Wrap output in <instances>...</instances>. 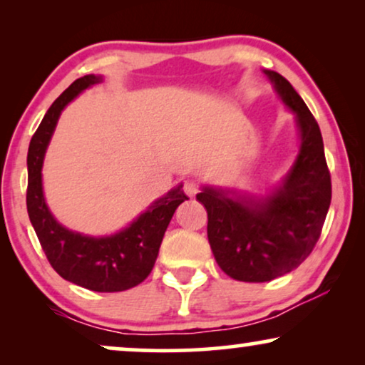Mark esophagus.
Listing matches in <instances>:
<instances>
[{
    "instance_id": "esophagus-1",
    "label": "esophagus",
    "mask_w": 365,
    "mask_h": 365,
    "mask_svg": "<svg viewBox=\"0 0 365 365\" xmlns=\"http://www.w3.org/2000/svg\"><path fill=\"white\" fill-rule=\"evenodd\" d=\"M184 192H186L187 196L194 197L199 192V184L194 182V181H187L186 184H184Z\"/></svg>"
}]
</instances>
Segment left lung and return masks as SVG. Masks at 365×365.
<instances>
[{
  "label": "left lung",
  "mask_w": 365,
  "mask_h": 365,
  "mask_svg": "<svg viewBox=\"0 0 365 365\" xmlns=\"http://www.w3.org/2000/svg\"><path fill=\"white\" fill-rule=\"evenodd\" d=\"M264 73L296 113L301 148L291 171L264 199L229 196L231 191L214 187L196 196L207 211V239L216 262L229 277L244 282L272 281L301 266L321 237L332 197L317 121L286 78Z\"/></svg>",
  "instance_id": "1"
}]
</instances>
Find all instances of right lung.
<instances>
[{"label":"right lung","instance_id":"add662e5","mask_svg":"<svg viewBox=\"0 0 365 365\" xmlns=\"http://www.w3.org/2000/svg\"><path fill=\"white\" fill-rule=\"evenodd\" d=\"M99 81L101 76L94 74L76 79L44 114L28 149L26 206L39 244L59 276L89 291L119 292L138 286L149 276L174 211L189 197L179 184L153 202L126 229L104 237L73 232L53 217L43 196L44 153L64 106Z\"/></svg>","mask_w":365,"mask_h":365}]
</instances>
